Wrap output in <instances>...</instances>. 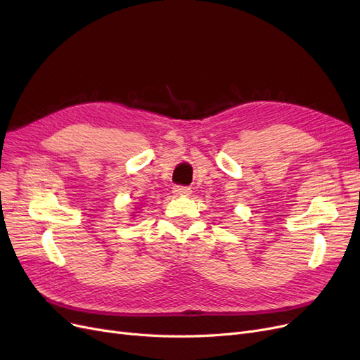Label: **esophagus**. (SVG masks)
I'll return each instance as SVG.
<instances>
[{"label":"esophagus","instance_id":"34e87169","mask_svg":"<svg viewBox=\"0 0 360 360\" xmlns=\"http://www.w3.org/2000/svg\"><path fill=\"white\" fill-rule=\"evenodd\" d=\"M174 192L177 195H191V188H184V186H176L174 188Z\"/></svg>","mask_w":360,"mask_h":360}]
</instances>
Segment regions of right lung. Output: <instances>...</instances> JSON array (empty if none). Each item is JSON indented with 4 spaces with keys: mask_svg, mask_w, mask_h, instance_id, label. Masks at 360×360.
Masks as SVG:
<instances>
[{
    "mask_svg": "<svg viewBox=\"0 0 360 360\" xmlns=\"http://www.w3.org/2000/svg\"><path fill=\"white\" fill-rule=\"evenodd\" d=\"M132 216H135V214H132Z\"/></svg>",
    "mask_w": 360,
    "mask_h": 360,
    "instance_id": "1",
    "label": "right lung"
}]
</instances>
